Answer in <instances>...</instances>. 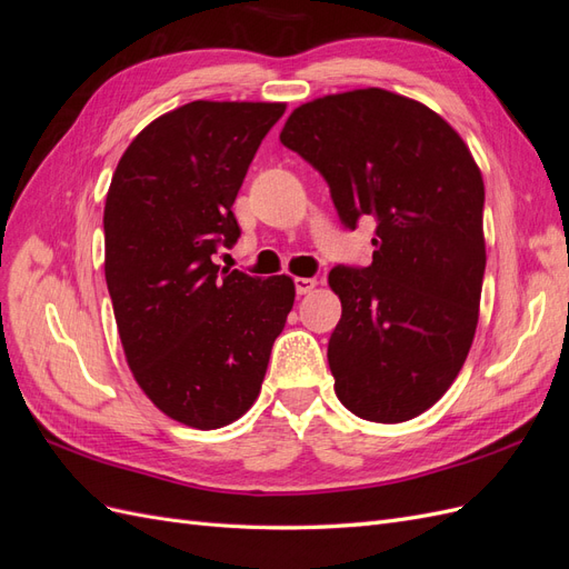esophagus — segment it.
Segmentation results:
<instances>
[{"label":"esophagus","instance_id":"esophagus-1","mask_svg":"<svg viewBox=\"0 0 569 569\" xmlns=\"http://www.w3.org/2000/svg\"><path fill=\"white\" fill-rule=\"evenodd\" d=\"M318 284L316 278H297L295 287H297V295H308V291H313Z\"/></svg>","mask_w":569,"mask_h":569}]
</instances>
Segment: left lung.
I'll list each match as a JSON object with an SVG mask.
<instances>
[{"instance_id":"left-lung-1","label":"left lung","mask_w":569,"mask_h":569,"mask_svg":"<svg viewBox=\"0 0 569 569\" xmlns=\"http://www.w3.org/2000/svg\"><path fill=\"white\" fill-rule=\"evenodd\" d=\"M280 142L330 184L343 228L377 222L372 263L327 278L341 299L327 343L337 399L370 422L418 418L453 385L477 330L485 180L468 144L380 88L301 104Z\"/></svg>"}]
</instances>
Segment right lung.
Wrapping results in <instances>:
<instances>
[{"label":"right lung","mask_w":569,"mask_h":569,"mask_svg":"<svg viewBox=\"0 0 569 569\" xmlns=\"http://www.w3.org/2000/svg\"><path fill=\"white\" fill-rule=\"evenodd\" d=\"M284 113L268 101H192L134 137L104 206V272L120 343L151 403L187 427L242 418L295 306L287 274L211 261L256 149Z\"/></svg>","instance_id":"1"}]
</instances>
